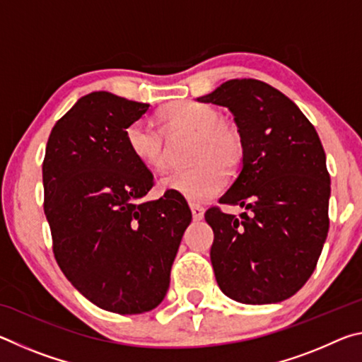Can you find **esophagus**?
I'll return each mask as SVG.
<instances>
[{
    "instance_id": "obj_1",
    "label": "esophagus",
    "mask_w": 362,
    "mask_h": 362,
    "mask_svg": "<svg viewBox=\"0 0 362 362\" xmlns=\"http://www.w3.org/2000/svg\"><path fill=\"white\" fill-rule=\"evenodd\" d=\"M189 209H192V214H193V218L194 220H201V218L204 217V207H201L199 204L189 203Z\"/></svg>"
}]
</instances>
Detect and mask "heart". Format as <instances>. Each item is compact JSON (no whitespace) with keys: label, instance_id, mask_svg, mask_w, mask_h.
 <instances>
[{"label":"heart","instance_id":"obj_1","mask_svg":"<svg viewBox=\"0 0 362 362\" xmlns=\"http://www.w3.org/2000/svg\"><path fill=\"white\" fill-rule=\"evenodd\" d=\"M163 129L148 121H134L124 132L127 150L144 168L159 173L166 168V134L196 132L192 150L193 168L179 169L161 180L163 189L182 194L192 203H206L225 188L230 173L244 158L241 132L222 121L216 107L194 100L170 103L159 112Z\"/></svg>","mask_w":362,"mask_h":362}]
</instances>
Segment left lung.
<instances>
[{
  "instance_id": "8db88e82",
  "label": "left lung",
  "mask_w": 362,
  "mask_h": 362,
  "mask_svg": "<svg viewBox=\"0 0 362 362\" xmlns=\"http://www.w3.org/2000/svg\"><path fill=\"white\" fill-rule=\"evenodd\" d=\"M226 107L244 142L243 169L220 203L240 217L207 209L217 284L240 303H278L313 274L329 231L326 153L289 97L259 79H230L198 99Z\"/></svg>"
}]
</instances>
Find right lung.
Here are the masks:
<instances>
[{
  "instance_id": "add662e5",
  "label": "right lung",
  "mask_w": 362,
  "mask_h": 362,
  "mask_svg": "<svg viewBox=\"0 0 362 362\" xmlns=\"http://www.w3.org/2000/svg\"><path fill=\"white\" fill-rule=\"evenodd\" d=\"M148 103L99 90L79 99L52 127L42 161L45 214L66 279L102 310L139 315L163 302L192 211L155 185L127 150V126Z\"/></svg>"
}]
</instances>
